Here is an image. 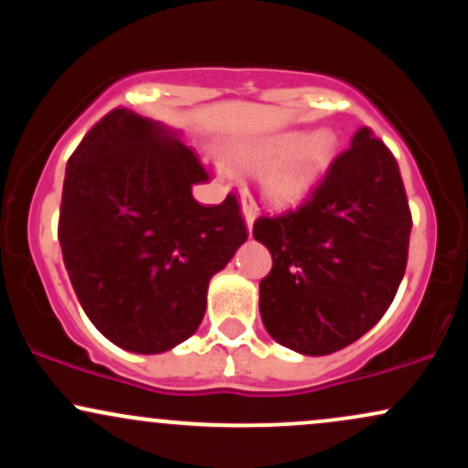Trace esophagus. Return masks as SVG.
Here are the masks:
<instances>
[{"mask_svg": "<svg viewBox=\"0 0 468 468\" xmlns=\"http://www.w3.org/2000/svg\"><path fill=\"white\" fill-rule=\"evenodd\" d=\"M241 213H244V219H246V227H252V222H255V202H252V197L249 196V193H241Z\"/></svg>", "mask_w": 468, "mask_h": 468, "instance_id": "obj_1", "label": "esophagus"}]
</instances>
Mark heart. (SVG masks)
Listing matches in <instances>:
<instances>
[{
    "instance_id": "1",
    "label": "heart",
    "mask_w": 468,
    "mask_h": 468,
    "mask_svg": "<svg viewBox=\"0 0 468 468\" xmlns=\"http://www.w3.org/2000/svg\"><path fill=\"white\" fill-rule=\"evenodd\" d=\"M336 155V138L327 130L308 136L290 132L271 141L241 149L233 155V163L244 169H257L272 160L275 165L264 174V193L272 204H292L324 178L327 166Z\"/></svg>"
}]
</instances>
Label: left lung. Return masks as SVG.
Masks as SVG:
<instances>
[{
    "label": "left lung",
    "instance_id": "8db88e82",
    "mask_svg": "<svg viewBox=\"0 0 468 468\" xmlns=\"http://www.w3.org/2000/svg\"><path fill=\"white\" fill-rule=\"evenodd\" d=\"M411 211L399 163L361 127L297 208L261 216L272 255L260 313L283 347L324 356L361 338L394 302L410 255Z\"/></svg>",
    "mask_w": 468,
    "mask_h": 468
}]
</instances>
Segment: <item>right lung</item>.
<instances>
[{
	"instance_id": "right-lung-1",
	"label": "right lung",
	"mask_w": 468,
	"mask_h": 468,
	"mask_svg": "<svg viewBox=\"0 0 468 468\" xmlns=\"http://www.w3.org/2000/svg\"><path fill=\"white\" fill-rule=\"evenodd\" d=\"M204 180L208 171L185 143L125 107L101 118L69 155L63 264L85 314L122 350L160 354L186 341L211 277L249 238L233 193L216 207L193 200Z\"/></svg>"
}]
</instances>
